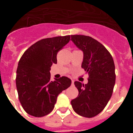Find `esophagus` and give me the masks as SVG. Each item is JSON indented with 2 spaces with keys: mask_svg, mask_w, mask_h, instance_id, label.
I'll return each mask as SVG.
<instances>
[{
  "mask_svg": "<svg viewBox=\"0 0 133 133\" xmlns=\"http://www.w3.org/2000/svg\"><path fill=\"white\" fill-rule=\"evenodd\" d=\"M72 86H74V81H72Z\"/></svg>",
  "mask_w": 133,
  "mask_h": 133,
  "instance_id": "esophagus-1",
  "label": "esophagus"
}]
</instances>
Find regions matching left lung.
Instances as JSON below:
<instances>
[{"instance_id": "8db88e82", "label": "left lung", "mask_w": 133, "mask_h": 133, "mask_svg": "<svg viewBox=\"0 0 133 133\" xmlns=\"http://www.w3.org/2000/svg\"><path fill=\"white\" fill-rule=\"evenodd\" d=\"M71 40L84 54L81 67L89 75L86 84L75 81L78 97L71 101L72 109L82 117L92 118L103 111L113 92L116 75L109 50L93 38L71 35Z\"/></svg>"}]
</instances>
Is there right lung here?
<instances>
[{
	"mask_svg": "<svg viewBox=\"0 0 133 133\" xmlns=\"http://www.w3.org/2000/svg\"><path fill=\"white\" fill-rule=\"evenodd\" d=\"M70 35L40 40L26 50L18 62L16 85L21 105L29 115L42 117L55 107L58 95L69 87L66 77L50 81V66L56 55L69 42Z\"/></svg>",
	"mask_w": 133,
	"mask_h": 133,
	"instance_id": "add662e5",
	"label": "right lung"
}]
</instances>
